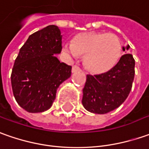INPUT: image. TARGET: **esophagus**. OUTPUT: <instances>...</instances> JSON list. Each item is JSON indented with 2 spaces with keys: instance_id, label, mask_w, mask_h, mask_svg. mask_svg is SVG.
<instances>
[{
  "instance_id": "34e87169",
  "label": "esophagus",
  "mask_w": 149,
  "mask_h": 149,
  "mask_svg": "<svg viewBox=\"0 0 149 149\" xmlns=\"http://www.w3.org/2000/svg\"><path fill=\"white\" fill-rule=\"evenodd\" d=\"M78 70H80V67L79 66V65H74L72 67V72H76V71H78Z\"/></svg>"
}]
</instances>
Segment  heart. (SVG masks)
I'll use <instances>...</instances> for the list:
<instances>
[{
    "label": "heart",
    "instance_id": "1",
    "mask_svg": "<svg viewBox=\"0 0 149 149\" xmlns=\"http://www.w3.org/2000/svg\"><path fill=\"white\" fill-rule=\"evenodd\" d=\"M65 51L73 57L85 56V65L95 74L107 72L117 63L121 55L120 40L114 33H83L77 35L73 43L65 46Z\"/></svg>",
    "mask_w": 149,
    "mask_h": 149
}]
</instances>
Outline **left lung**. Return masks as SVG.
I'll return each mask as SVG.
<instances>
[{"label": "left lung", "mask_w": 149, "mask_h": 149, "mask_svg": "<svg viewBox=\"0 0 149 149\" xmlns=\"http://www.w3.org/2000/svg\"><path fill=\"white\" fill-rule=\"evenodd\" d=\"M123 51H125V47ZM134 65L132 55L126 53L109 71L96 75L88 74L83 89L84 107L96 114H106L119 107L132 88Z\"/></svg>", "instance_id": "8db88e82"}]
</instances>
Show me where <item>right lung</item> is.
Returning a JSON list of instances; mask_svg holds the SVG:
<instances>
[{"label":"right lung","mask_w":149,"mask_h":149,"mask_svg":"<svg viewBox=\"0 0 149 149\" xmlns=\"http://www.w3.org/2000/svg\"><path fill=\"white\" fill-rule=\"evenodd\" d=\"M61 38L56 25L37 31L29 37L15 61L12 90L18 104L28 112L48 110L57 88L71 75L72 67L54 55L61 52Z\"/></svg>","instance_id":"add662e5"}]
</instances>
